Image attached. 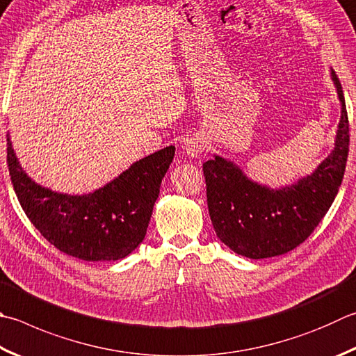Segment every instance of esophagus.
<instances>
[{"instance_id": "1", "label": "esophagus", "mask_w": 356, "mask_h": 356, "mask_svg": "<svg viewBox=\"0 0 356 356\" xmlns=\"http://www.w3.org/2000/svg\"><path fill=\"white\" fill-rule=\"evenodd\" d=\"M204 140L200 136H191L184 140V152L192 158H198L204 150Z\"/></svg>"}]
</instances>
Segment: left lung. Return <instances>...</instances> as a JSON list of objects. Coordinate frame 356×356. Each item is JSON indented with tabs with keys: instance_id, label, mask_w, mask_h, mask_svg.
<instances>
[{
	"instance_id": "1",
	"label": "left lung",
	"mask_w": 356,
	"mask_h": 356,
	"mask_svg": "<svg viewBox=\"0 0 356 356\" xmlns=\"http://www.w3.org/2000/svg\"><path fill=\"white\" fill-rule=\"evenodd\" d=\"M330 79L341 104V118L332 152L310 175L273 189L251 179L240 165L220 155L203 164L212 226L220 241L238 256H282L305 241L330 209L348 155L343 86L333 70Z\"/></svg>"
}]
</instances>
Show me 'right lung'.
Returning a JSON list of instances; mask_svg holds the SVG:
<instances>
[{
    "mask_svg": "<svg viewBox=\"0 0 356 356\" xmlns=\"http://www.w3.org/2000/svg\"><path fill=\"white\" fill-rule=\"evenodd\" d=\"M173 155L175 147H164L99 189L71 195L35 183L8 133L9 173L24 213L57 250L86 261L120 260L140 245Z\"/></svg>",
    "mask_w": 356,
    "mask_h": 356,
    "instance_id": "obj_1",
    "label": "right lung"
}]
</instances>
